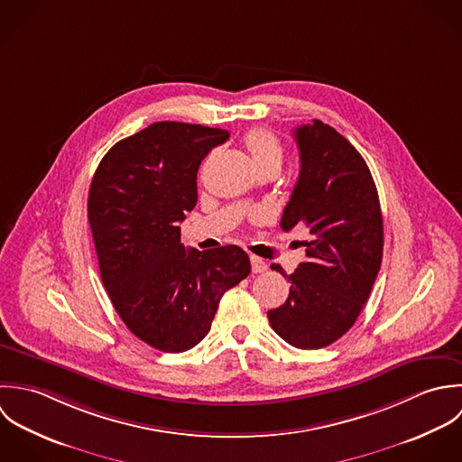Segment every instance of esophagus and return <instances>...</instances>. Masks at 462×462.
I'll use <instances>...</instances> for the list:
<instances>
[{"label": "esophagus", "mask_w": 462, "mask_h": 462, "mask_svg": "<svg viewBox=\"0 0 462 462\" xmlns=\"http://www.w3.org/2000/svg\"><path fill=\"white\" fill-rule=\"evenodd\" d=\"M250 263H252V272H254V273H264V272L268 270V264H266L261 257L252 255V257H250Z\"/></svg>", "instance_id": "1"}]
</instances>
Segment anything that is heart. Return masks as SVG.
I'll list each match as a JSON object with an SVG mask.
<instances>
[{
    "label": "heart",
    "mask_w": 462,
    "mask_h": 462,
    "mask_svg": "<svg viewBox=\"0 0 462 462\" xmlns=\"http://www.w3.org/2000/svg\"><path fill=\"white\" fill-rule=\"evenodd\" d=\"M245 144L250 152L255 168L263 164H275L280 168L283 161V150L280 141L272 132L264 128H254L245 135Z\"/></svg>",
    "instance_id": "heart-1"
}]
</instances>
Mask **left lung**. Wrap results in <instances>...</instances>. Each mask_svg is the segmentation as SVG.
I'll use <instances>...</instances> for the list:
<instances>
[{
	"instance_id": "8db88e82",
	"label": "left lung",
	"mask_w": 462,
	"mask_h": 462,
	"mask_svg": "<svg viewBox=\"0 0 462 462\" xmlns=\"http://www.w3.org/2000/svg\"><path fill=\"white\" fill-rule=\"evenodd\" d=\"M300 177L283 208L282 230L301 225L307 259L285 275L283 305L268 310L272 328L294 348L318 350L345 336L378 275L383 225L376 185L361 153L319 119L294 130Z\"/></svg>"
}]
</instances>
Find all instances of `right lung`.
I'll return each instance as SVG.
<instances>
[{"label": "right lung", "instance_id": "right-lung-1", "mask_svg": "<svg viewBox=\"0 0 462 462\" xmlns=\"http://www.w3.org/2000/svg\"><path fill=\"white\" fill-rule=\"evenodd\" d=\"M228 135L159 121L116 143L94 173L88 212L101 282L128 330L161 352L196 346L221 296L252 272L236 245L198 252L180 243L198 168Z\"/></svg>", "mask_w": 462, "mask_h": 462}]
</instances>
